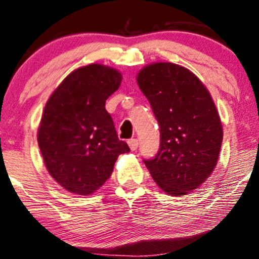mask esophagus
Returning a JSON list of instances; mask_svg holds the SVG:
<instances>
[{"label": "esophagus", "mask_w": 259, "mask_h": 259, "mask_svg": "<svg viewBox=\"0 0 259 259\" xmlns=\"http://www.w3.org/2000/svg\"><path fill=\"white\" fill-rule=\"evenodd\" d=\"M127 144H129L130 149H132L133 151L137 149V147H139V141H137L136 139H132L127 141Z\"/></svg>", "instance_id": "1"}]
</instances>
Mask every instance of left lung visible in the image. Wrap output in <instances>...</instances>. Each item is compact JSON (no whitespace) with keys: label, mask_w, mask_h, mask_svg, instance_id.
<instances>
[{"label":"left lung","mask_w":259,"mask_h":259,"mask_svg":"<svg viewBox=\"0 0 259 259\" xmlns=\"http://www.w3.org/2000/svg\"><path fill=\"white\" fill-rule=\"evenodd\" d=\"M137 82L160 126V148L144 164L165 193L187 194L218 162L223 127L211 95L194 73L171 63L146 66Z\"/></svg>","instance_id":"left-lung-1"}]
</instances>
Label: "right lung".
Masks as SVG:
<instances>
[{"instance_id": "obj_1", "label": "right lung", "mask_w": 259, "mask_h": 259, "mask_svg": "<svg viewBox=\"0 0 259 259\" xmlns=\"http://www.w3.org/2000/svg\"><path fill=\"white\" fill-rule=\"evenodd\" d=\"M120 81L118 71L88 65L68 74L45 106L37 143L48 173L68 192L92 194L110 178L117 157L130 151L105 110Z\"/></svg>"}]
</instances>
